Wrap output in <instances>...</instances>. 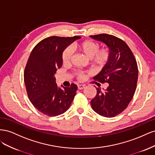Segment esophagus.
I'll return each mask as SVG.
<instances>
[{"label": "esophagus", "mask_w": 155, "mask_h": 155, "mask_svg": "<svg viewBox=\"0 0 155 155\" xmlns=\"http://www.w3.org/2000/svg\"><path fill=\"white\" fill-rule=\"evenodd\" d=\"M84 88H85V85H78V88L79 89V90H82V89H83Z\"/></svg>", "instance_id": "34e87169"}]
</instances>
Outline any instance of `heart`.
<instances>
[{"label": "heart", "instance_id": "b5f03b06", "mask_svg": "<svg viewBox=\"0 0 155 155\" xmlns=\"http://www.w3.org/2000/svg\"><path fill=\"white\" fill-rule=\"evenodd\" d=\"M77 50L85 57L90 59L91 63L94 67L101 68L109 63L110 59V50L108 48H100V46L96 42L87 40L81 42L76 45ZM72 50L67 46L61 54V61L63 64H68L72 59ZM74 75L79 81H83L85 79V72L83 71H75Z\"/></svg>", "mask_w": 155, "mask_h": 155}]
</instances>
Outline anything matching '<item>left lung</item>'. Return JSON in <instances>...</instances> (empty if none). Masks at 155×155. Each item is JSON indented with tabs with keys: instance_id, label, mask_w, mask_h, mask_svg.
<instances>
[{
	"instance_id": "1",
	"label": "left lung",
	"mask_w": 155,
	"mask_h": 155,
	"mask_svg": "<svg viewBox=\"0 0 155 155\" xmlns=\"http://www.w3.org/2000/svg\"><path fill=\"white\" fill-rule=\"evenodd\" d=\"M90 36L105 43L111 54L109 63L93 78L101 83H107V88L104 91L96 88L97 94L91 104L98 114L112 118L121 113L133 99L137 86V62L122 39L106 34Z\"/></svg>"
}]
</instances>
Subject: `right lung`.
<instances>
[{
	"instance_id": "1",
	"label": "right lung",
	"mask_w": 155,
	"mask_h": 155,
	"mask_svg": "<svg viewBox=\"0 0 155 155\" xmlns=\"http://www.w3.org/2000/svg\"><path fill=\"white\" fill-rule=\"evenodd\" d=\"M81 37L51 36L41 41L33 48L24 72L28 96L41 113L56 116L66 112L76 96L78 87L58 88L54 74L62 66L63 50Z\"/></svg>"
}]
</instances>
